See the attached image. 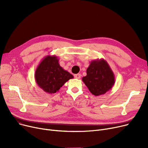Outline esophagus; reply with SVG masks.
<instances>
[{
    "instance_id": "1",
    "label": "esophagus",
    "mask_w": 148,
    "mask_h": 148,
    "mask_svg": "<svg viewBox=\"0 0 148 148\" xmlns=\"http://www.w3.org/2000/svg\"><path fill=\"white\" fill-rule=\"evenodd\" d=\"M74 77L75 79H80V77H81V74H75L74 75Z\"/></svg>"
}]
</instances>
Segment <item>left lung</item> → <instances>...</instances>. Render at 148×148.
<instances>
[{
	"instance_id": "obj_1",
	"label": "left lung",
	"mask_w": 148,
	"mask_h": 148,
	"mask_svg": "<svg viewBox=\"0 0 148 148\" xmlns=\"http://www.w3.org/2000/svg\"><path fill=\"white\" fill-rule=\"evenodd\" d=\"M86 73L87 75L83 77L82 80L95 96L106 94L114 86V74L104 59L91 61Z\"/></svg>"
}]
</instances>
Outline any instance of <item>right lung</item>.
Masks as SVG:
<instances>
[{
	"label": "right lung",
	"mask_w": 148,
	"mask_h": 148,
	"mask_svg": "<svg viewBox=\"0 0 148 148\" xmlns=\"http://www.w3.org/2000/svg\"><path fill=\"white\" fill-rule=\"evenodd\" d=\"M74 77L59 64L56 56H47L41 60L36 69L35 79L45 92L50 94L58 92L60 88Z\"/></svg>",
	"instance_id": "right-lung-1"
}]
</instances>
